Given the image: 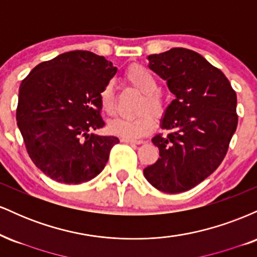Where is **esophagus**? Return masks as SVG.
Wrapping results in <instances>:
<instances>
[{"label":"esophagus","instance_id":"1","mask_svg":"<svg viewBox=\"0 0 257 257\" xmlns=\"http://www.w3.org/2000/svg\"><path fill=\"white\" fill-rule=\"evenodd\" d=\"M122 143H126V144H135V145H139V144H143L141 140H132V139H120Z\"/></svg>","mask_w":257,"mask_h":257}]
</instances>
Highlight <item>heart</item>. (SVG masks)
<instances>
[{"label": "heart", "instance_id": "obj_1", "mask_svg": "<svg viewBox=\"0 0 257 257\" xmlns=\"http://www.w3.org/2000/svg\"><path fill=\"white\" fill-rule=\"evenodd\" d=\"M125 79L133 88L144 94L140 105L141 112L149 111L155 116H161L163 113V99L157 93L158 82L150 70L140 65H135L125 72ZM99 102L100 107L106 114L113 116L116 113V100H114L113 88L111 83L105 84L104 88L100 90ZM153 126H155L153 117L149 113H144L133 119L117 118L112 120L108 124V131L116 137L134 140V139L143 138L144 135L149 134Z\"/></svg>", "mask_w": 257, "mask_h": 257}]
</instances>
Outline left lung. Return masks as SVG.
I'll return each instance as SVG.
<instances>
[{
    "instance_id": "obj_1",
    "label": "left lung",
    "mask_w": 257,
    "mask_h": 257,
    "mask_svg": "<svg viewBox=\"0 0 257 257\" xmlns=\"http://www.w3.org/2000/svg\"><path fill=\"white\" fill-rule=\"evenodd\" d=\"M149 67L175 95L167 106L156 135L159 158L144 169L153 187L166 193L191 190L216 170L238 124L237 95L219 69L186 48L147 57Z\"/></svg>"
}]
</instances>
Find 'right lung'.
I'll return each mask as SVG.
<instances>
[{"label": "right lung", "mask_w": 257, "mask_h": 257, "mask_svg": "<svg viewBox=\"0 0 257 257\" xmlns=\"http://www.w3.org/2000/svg\"><path fill=\"white\" fill-rule=\"evenodd\" d=\"M117 67L87 51L63 53L38 64L19 87L18 128L38 169L61 184L77 185L102 172L116 137L105 125L99 93Z\"/></svg>", "instance_id": "right-lung-1"}]
</instances>
